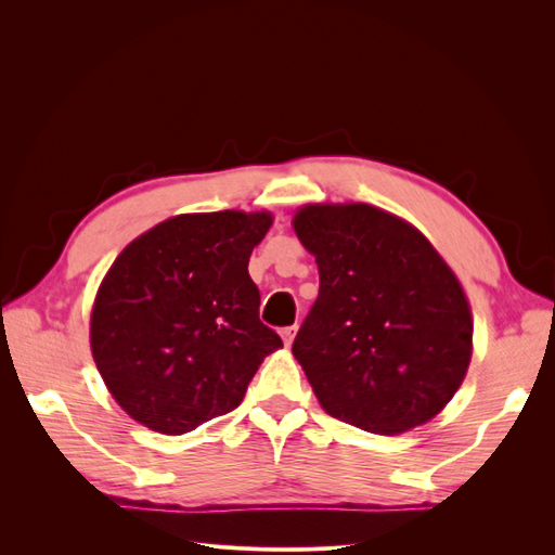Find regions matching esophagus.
Masks as SVG:
<instances>
[{
	"label": "esophagus",
	"mask_w": 555,
	"mask_h": 555,
	"mask_svg": "<svg viewBox=\"0 0 555 555\" xmlns=\"http://www.w3.org/2000/svg\"><path fill=\"white\" fill-rule=\"evenodd\" d=\"M280 333H282V340H284V345H287V347H289V345L294 343V335H296V326H284V328H282Z\"/></svg>",
	"instance_id": "34e87169"
}]
</instances>
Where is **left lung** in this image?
<instances>
[{"instance_id":"left-lung-1","label":"left lung","mask_w":555,"mask_h":555,"mask_svg":"<svg viewBox=\"0 0 555 555\" xmlns=\"http://www.w3.org/2000/svg\"><path fill=\"white\" fill-rule=\"evenodd\" d=\"M294 229L317 257L319 296L292 351L322 408L379 435L428 422L473 357L456 275L424 233L373 206H306Z\"/></svg>"}]
</instances>
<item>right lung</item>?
I'll list each match as a JSON object with an SVG mask.
<instances>
[{
    "mask_svg": "<svg viewBox=\"0 0 555 555\" xmlns=\"http://www.w3.org/2000/svg\"><path fill=\"white\" fill-rule=\"evenodd\" d=\"M268 212L178 215L129 243L99 287L92 357L131 418L182 435L241 405L282 347L247 273Z\"/></svg>",
    "mask_w": 555,
    "mask_h": 555,
    "instance_id": "right-lung-1",
    "label": "right lung"
}]
</instances>
